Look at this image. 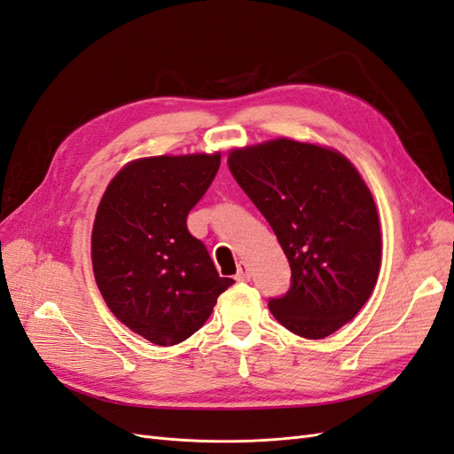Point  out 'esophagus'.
Returning <instances> with one entry per match:
<instances>
[{
    "label": "esophagus",
    "instance_id": "obj_1",
    "mask_svg": "<svg viewBox=\"0 0 454 454\" xmlns=\"http://www.w3.org/2000/svg\"><path fill=\"white\" fill-rule=\"evenodd\" d=\"M249 278H251L249 266H247L246 262H239V264H238V272H236V280H238V282H247Z\"/></svg>",
    "mask_w": 454,
    "mask_h": 454
}]
</instances>
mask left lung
Instances as JSON below:
<instances>
[{
	"instance_id": "obj_1",
	"label": "left lung",
	"mask_w": 454,
	"mask_h": 454,
	"mask_svg": "<svg viewBox=\"0 0 454 454\" xmlns=\"http://www.w3.org/2000/svg\"><path fill=\"white\" fill-rule=\"evenodd\" d=\"M228 167L292 269L287 294L269 301L274 318L307 340L340 330L380 274V220L364 180L338 151L287 137L234 149Z\"/></svg>"
}]
</instances>
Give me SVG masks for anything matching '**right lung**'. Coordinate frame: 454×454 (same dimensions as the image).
I'll return each mask as SVG.
<instances>
[{
    "label": "right lung",
    "instance_id": "add662e5",
    "mask_svg": "<svg viewBox=\"0 0 454 454\" xmlns=\"http://www.w3.org/2000/svg\"><path fill=\"white\" fill-rule=\"evenodd\" d=\"M220 155L128 162L107 185L91 230L99 292L124 326L155 345L188 340L234 284L220 278L188 215L215 180Z\"/></svg>",
    "mask_w": 454,
    "mask_h": 454
}]
</instances>
